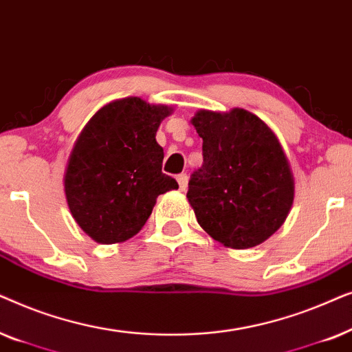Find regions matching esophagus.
Instances as JSON below:
<instances>
[{
  "mask_svg": "<svg viewBox=\"0 0 352 352\" xmlns=\"http://www.w3.org/2000/svg\"><path fill=\"white\" fill-rule=\"evenodd\" d=\"M176 179H177V184H179V189L184 190L187 187V175H186V173H181V175H177Z\"/></svg>",
  "mask_w": 352,
  "mask_h": 352,
  "instance_id": "esophagus-1",
  "label": "esophagus"
}]
</instances>
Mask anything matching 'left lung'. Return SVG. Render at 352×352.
<instances>
[{
	"mask_svg": "<svg viewBox=\"0 0 352 352\" xmlns=\"http://www.w3.org/2000/svg\"><path fill=\"white\" fill-rule=\"evenodd\" d=\"M192 124L204 139V163L187 190L197 221L226 247H256L280 228L293 204L295 186L280 142L243 109L200 110Z\"/></svg>",
	"mask_w": 352,
	"mask_h": 352,
	"instance_id": "left-lung-1",
	"label": "left lung"
}]
</instances>
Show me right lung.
I'll return each mask as SVG.
<instances>
[{"label":"right lung","instance_id":"right-lung-1","mask_svg":"<svg viewBox=\"0 0 352 352\" xmlns=\"http://www.w3.org/2000/svg\"><path fill=\"white\" fill-rule=\"evenodd\" d=\"M165 105L126 98L105 105L76 141L65 171L67 204L96 242L131 239L152 213L157 197L177 189L162 173L163 148L155 141Z\"/></svg>","mask_w":352,"mask_h":352}]
</instances>
